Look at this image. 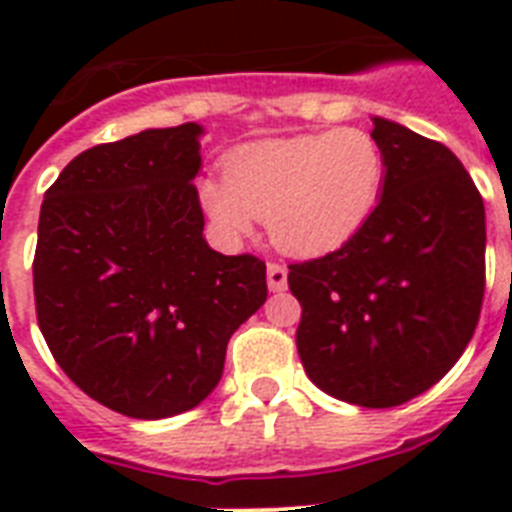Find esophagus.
<instances>
[{"label":"esophagus","instance_id":"1","mask_svg":"<svg viewBox=\"0 0 512 512\" xmlns=\"http://www.w3.org/2000/svg\"><path fill=\"white\" fill-rule=\"evenodd\" d=\"M268 289L271 292H284L287 289V265L268 263Z\"/></svg>","mask_w":512,"mask_h":512}]
</instances>
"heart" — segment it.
Here are the masks:
<instances>
[{"label":"heart","instance_id":"obj_1","mask_svg":"<svg viewBox=\"0 0 512 512\" xmlns=\"http://www.w3.org/2000/svg\"><path fill=\"white\" fill-rule=\"evenodd\" d=\"M385 156L364 130L345 127L233 148L223 180H204L201 204L225 236H247L257 217L292 255L342 247L377 207Z\"/></svg>","mask_w":512,"mask_h":512}]
</instances>
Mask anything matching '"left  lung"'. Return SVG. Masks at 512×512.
Listing matches in <instances>:
<instances>
[{
  "label": "left lung",
  "mask_w": 512,
  "mask_h": 512,
  "mask_svg": "<svg viewBox=\"0 0 512 512\" xmlns=\"http://www.w3.org/2000/svg\"><path fill=\"white\" fill-rule=\"evenodd\" d=\"M377 207L340 249L289 265L297 353L324 393L369 409L420 396L476 332L486 284L484 199L446 146L374 116Z\"/></svg>",
  "instance_id": "left-lung-1"
}]
</instances>
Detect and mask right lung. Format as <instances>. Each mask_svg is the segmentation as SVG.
Here are the masks:
<instances>
[{
	"mask_svg": "<svg viewBox=\"0 0 512 512\" xmlns=\"http://www.w3.org/2000/svg\"><path fill=\"white\" fill-rule=\"evenodd\" d=\"M199 124L87 148L47 188L36 321L60 369L135 420L199 406L228 340L265 303V263L209 249L193 177Z\"/></svg>",
	"mask_w": 512,
	"mask_h": 512,
	"instance_id": "1",
	"label": "right lung"
}]
</instances>
